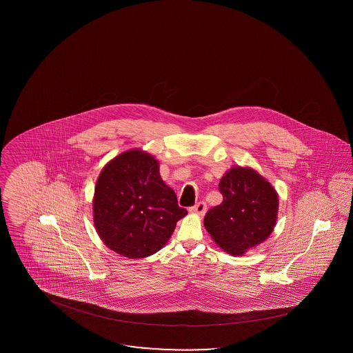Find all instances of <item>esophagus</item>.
<instances>
[{
  "label": "esophagus",
  "instance_id": "esophagus-1",
  "mask_svg": "<svg viewBox=\"0 0 353 353\" xmlns=\"http://www.w3.org/2000/svg\"><path fill=\"white\" fill-rule=\"evenodd\" d=\"M190 212H192V213H196V214H199V216H203L205 212H206V203L203 201L196 203L194 206L190 208Z\"/></svg>",
  "mask_w": 353,
  "mask_h": 353
}]
</instances>
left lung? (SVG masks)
<instances>
[{"mask_svg":"<svg viewBox=\"0 0 353 353\" xmlns=\"http://www.w3.org/2000/svg\"><path fill=\"white\" fill-rule=\"evenodd\" d=\"M219 189L223 201L208 210L205 229L225 252L242 255L272 233L278 194L259 173L241 167L230 169Z\"/></svg>","mask_w":353,"mask_h":353,"instance_id":"obj_1","label":"left lung"}]
</instances>
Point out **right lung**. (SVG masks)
Instances as JSON below:
<instances>
[{"label": "right lung", "mask_w": 353, "mask_h": 353, "mask_svg": "<svg viewBox=\"0 0 353 353\" xmlns=\"http://www.w3.org/2000/svg\"><path fill=\"white\" fill-rule=\"evenodd\" d=\"M92 209L101 241L132 259L159 252L188 214L161 180L159 163L140 150L124 152L103 168Z\"/></svg>", "instance_id": "right-lung-1"}]
</instances>
